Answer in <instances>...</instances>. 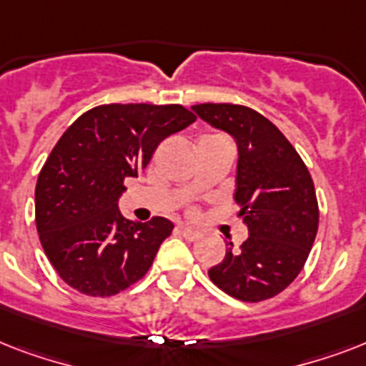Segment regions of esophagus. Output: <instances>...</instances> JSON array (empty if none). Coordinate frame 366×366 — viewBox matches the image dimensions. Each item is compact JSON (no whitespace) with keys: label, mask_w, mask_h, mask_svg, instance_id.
<instances>
[{"label":"esophagus","mask_w":366,"mask_h":366,"mask_svg":"<svg viewBox=\"0 0 366 366\" xmlns=\"http://www.w3.org/2000/svg\"><path fill=\"white\" fill-rule=\"evenodd\" d=\"M178 234L182 235L184 239H188V241H195L197 237H199V232L194 228H188V226H178Z\"/></svg>","instance_id":"34e87169"}]
</instances>
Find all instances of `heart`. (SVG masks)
<instances>
[{"instance_id": "obj_1", "label": "heart", "mask_w": 366, "mask_h": 366, "mask_svg": "<svg viewBox=\"0 0 366 366\" xmlns=\"http://www.w3.org/2000/svg\"><path fill=\"white\" fill-rule=\"evenodd\" d=\"M189 214H195V211H194V209H189Z\"/></svg>"}]
</instances>
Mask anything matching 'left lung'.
I'll return each mask as SVG.
<instances>
[{
	"instance_id": "obj_1",
	"label": "left lung",
	"mask_w": 366,
	"mask_h": 366,
	"mask_svg": "<svg viewBox=\"0 0 366 366\" xmlns=\"http://www.w3.org/2000/svg\"><path fill=\"white\" fill-rule=\"evenodd\" d=\"M192 110L239 146L237 192L249 237L209 277L226 295L262 302L289 287L306 264L319 228L312 174L295 146L267 117L241 104H195Z\"/></svg>"
}]
</instances>
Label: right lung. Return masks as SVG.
I'll use <instances>...</instances> for the list:
<instances>
[{
    "instance_id": "add662e5",
    "label": "right lung",
    "mask_w": 366,
    "mask_h": 366,
    "mask_svg": "<svg viewBox=\"0 0 366 366\" xmlns=\"http://www.w3.org/2000/svg\"><path fill=\"white\" fill-rule=\"evenodd\" d=\"M195 119L180 104H102L66 129L36 184L37 234L66 285L104 298L148 273L174 226L163 217L131 222L117 199L161 140Z\"/></svg>"
}]
</instances>
